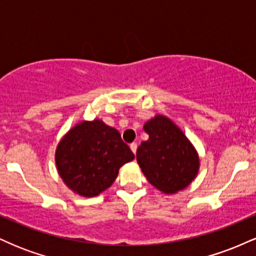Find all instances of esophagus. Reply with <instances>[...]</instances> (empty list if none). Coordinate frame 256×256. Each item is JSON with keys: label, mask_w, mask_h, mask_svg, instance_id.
Masks as SVG:
<instances>
[{"label": "esophagus", "mask_w": 256, "mask_h": 256, "mask_svg": "<svg viewBox=\"0 0 256 256\" xmlns=\"http://www.w3.org/2000/svg\"><path fill=\"white\" fill-rule=\"evenodd\" d=\"M130 148H131L132 152H134V154H136V152H137V143H131Z\"/></svg>", "instance_id": "34e87169"}]
</instances>
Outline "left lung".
Listing matches in <instances>:
<instances>
[{
  "label": "left lung",
  "instance_id": "obj_1",
  "mask_svg": "<svg viewBox=\"0 0 256 256\" xmlns=\"http://www.w3.org/2000/svg\"><path fill=\"white\" fill-rule=\"evenodd\" d=\"M148 140L137 148V162L152 185L165 194L183 190L195 179L200 158L184 132L165 116H155L143 126Z\"/></svg>",
  "mask_w": 256,
  "mask_h": 256
}]
</instances>
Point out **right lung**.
Returning <instances> with one entry per match:
<instances>
[{"label": "right lung", "mask_w": 256, "mask_h": 256, "mask_svg": "<svg viewBox=\"0 0 256 256\" xmlns=\"http://www.w3.org/2000/svg\"><path fill=\"white\" fill-rule=\"evenodd\" d=\"M134 158L119 131L100 119L73 126L55 152L56 168L64 183L84 198L104 192L118 177L120 167Z\"/></svg>", "instance_id": "add662e5"}]
</instances>
